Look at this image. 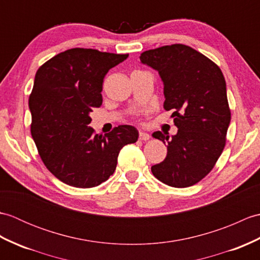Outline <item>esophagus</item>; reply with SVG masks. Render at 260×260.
Instances as JSON below:
<instances>
[{
	"instance_id": "34e87169",
	"label": "esophagus",
	"mask_w": 260,
	"mask_h": 260,
	"mask_svg": "<svg viewBox=\"0 0 260 260\" xmlns=\"http://www.w3.org/2000/svg\"><path fill=\"white\" fill-rule=\"evenodd\" d=\"M139 139L141 141H148V140L151 139V136L148 135L147 133H145V132H140V133H139Z\"/></svg>"
}]
</instances>
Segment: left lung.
I'll list each match as a JSON object with an SVG mask.
<instances>
[{
	"label": "left lung",
	"instance_id": "obj_1",
	"mask_svg": "<svg viewBox=\"0 0 260 260\" xmlns=\"http://www.w3.org/2000/svg\"><path fill=\"white\" fill-rule=\"evenodd\" d=\"M141 61L158 71L164 108L173 110L178 134L155 132L168 145L163 162L152 167L157 180L173 187L191 186L210 173L225 145L231 113L221 69L189 46H163L141 53Z\"/></svg>",
	"mask_w": 260,
	"mask_h": 260
}]
</instances>
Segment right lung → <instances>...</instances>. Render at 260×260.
I'll return each instance as SVG.
<instances>
[{
    "label": "right lung",
    "instance_id": "1",
    "mask_svg": "<svg viewBox=\"0 0 260 260\" xmlns=\"http://www.w3.org/2000/svg\"><path fill=\"white\" fill-rule=\"evenodd\" d=\"M127 57L74 48L37 71L29 97L31 134L42 162L66 184L86 189L103 183L114 173L121 147L139 139L129 125L106 135L88 126L92 108L103 103L105 76Z\"/></svg>",
    "mask_w": 260,
    "mask_h": 260
}]
</instances>
